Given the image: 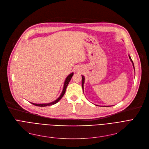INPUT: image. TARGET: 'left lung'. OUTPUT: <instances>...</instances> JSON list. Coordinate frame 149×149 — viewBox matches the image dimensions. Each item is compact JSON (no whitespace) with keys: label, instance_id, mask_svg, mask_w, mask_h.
Masks as SVG:
<instances>
[{"label":"left lung","instance_id":"1","mask_svg":"<svg viewBox=\"0 0 149 149\" xmlns=\"http://www.w3.org/2000/svg\"><path fill=\"white\" fill-rule=\"evenodd\" d=\"M129 58L130 59V60H131V61L132 62V63H133V66H134V63H133V61H132V60L131 59V58H130V57L129 56ZM84 76H83L82 75V82H81V84H82V88H83V84H84Z\"/></svg>","mask_w":149,"mask_h":149}]
</instances>
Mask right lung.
Here are the masks:
<instances>
[{"label": "right lung", "mask_w": 149, "mask_h": 149, "mask_svg": "<svg viewBox=\"0 0 149 149\" xmlns=\"http://www.w3.org/2000/svg\"><path fill=\"white\" fill-rule=\"evenodd\" d=\"M73 74H74V73H71L70 74H69V75L68 76V77H67L65 81V83H64L63 89V91H62V92H61V93L60 96L59 97V98H58L56 101H53V102L50 103H48V104H35V103H31V104H34V105H35V106H40V107H45V106H51V105H53V104H56L57 102H58V101L60 100V99L63 97V96L64 95L65 93V92H66V88H67V86H68V84H69V81H70V80H71V78H72V77Z\"/></svg>", "instance_id": "add662e5"}]
</instances>
